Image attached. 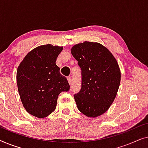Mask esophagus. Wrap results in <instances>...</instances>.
<instances>
[{"mask_svg":"<svg viewBox=\"0 0 148 148\" xmlns=\"http://www.w3.org/2000/svg\"><path fill=\"white\" fill-rule=\"evenodd\" d=\"M67 81H68V83L69 84V85H71V77H67Z\"/></svg>","mask_w":148,"mask_h":148,"instance_id":"esophagus-1","label":"esophagus"}]
</instances>
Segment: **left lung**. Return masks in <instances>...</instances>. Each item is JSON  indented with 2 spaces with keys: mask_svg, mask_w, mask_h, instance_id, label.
Returning <instances> with one entry per match:
<instances>
[{
  "mask_svg": "<svg viewBox=\"0 0 148 148\" xmlns=\"http://www.w3.org/2000/svg\"><path fill=\"white\" fill-rule=\"evenodd\" d=\"M82 69V89L74 96L82 114L96 118L106 112L114 102L121 83L118 62L106 47L85 41L71 50Z\"/></svg>",
  "mask_w": 148,
  "mask_h": 148,
  "instance_id": "obj_1",
  "label": "left lung"
}]
</instances>
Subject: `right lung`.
<instances>
[{
    "label": "right lung",
    "mask_w": 148,
    "mask_h": 148,
    "mask_svg": "<svg viewBox=\"0 0 148 148\" xmlns=\"http://www.w3.org/2000/svg\"><path fill=\"white\" fill-rule=\"evenodd\" d=\"M63 46L52 44L39 46L26 54L17 70V84L21 102L26 111L43 119L56 109L62 92L69 85L56 64Z\"/></svg>",
    "instance_id": "right-lung-1"
}]
</instances>
